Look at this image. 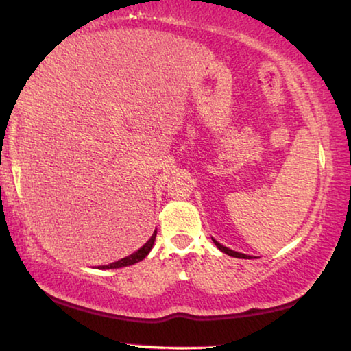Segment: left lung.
Returning <instances> with one entry per match:
<instances>
[{
    "label": "left lung",
    "mask_w": 351,
    "mask_h": 351,
    "mask_svg": "<svg viewBox=\"0 0 351 351\" xmlns=\"http://www.w3.org/2000/svg\"><path fill=\"white\" fill-rule=\"evenodd\" d=\"M214 241V244L217 245V249H221L223 254H227V255H230V257H237V258H250L249 255H244V254H239V252H234V250H232V249H228V247H226V245H222V244H219L216 239H213Z\"/></svg>",
    "instance_id": "left-lung-1"
}]
</instances>
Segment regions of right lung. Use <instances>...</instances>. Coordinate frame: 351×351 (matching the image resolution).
I'll list each match as a JSON object with an SVG mask.
<instances>
[{"label": "right lung", "mask_w": 351, "mask_h": 351, "mask_svg": "<svg viewBox=\"0 0 351 351\" xmlns=\"http://www.w3.org/2000/svg\"><path fill=\"white\" fill-rule=\"evenodd\" d=\"M156 233H158V230L153 233V237H151L143 247H140L137 252H134L132 255H129V257L121 258L118 261H114V263H110V265H104V266H99L101 269H113V268H123V266H129V265H134L137 263V261H142L146 255L149 254V250L153 249L154 241H156Z\"/></svg>", "instance_id": "1"}]
</instances>
